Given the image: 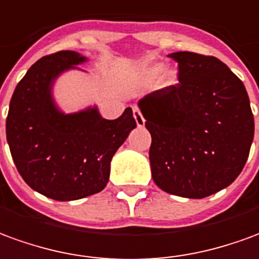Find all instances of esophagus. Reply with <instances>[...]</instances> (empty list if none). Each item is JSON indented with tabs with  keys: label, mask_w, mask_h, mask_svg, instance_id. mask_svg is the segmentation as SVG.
<instances>
[{
	"label": "esophagus",
	"mask_w": 259,
	"mask_h": 259,
	"mask_svg": "<svg viewBox=\"0 0 259 259\" xmlns=\"http://www.w3.org/2000/svg\"><path fill=\"white\" fill-rule=\"evenodd\" d=\"M133 113H134V118H135V122H137V125L141 128V126L145 125V118L142 113H141V110L137 107V106H134L133 107Z\"/></svg>",
	"instance_id": "obj_1"
}]
</instances>
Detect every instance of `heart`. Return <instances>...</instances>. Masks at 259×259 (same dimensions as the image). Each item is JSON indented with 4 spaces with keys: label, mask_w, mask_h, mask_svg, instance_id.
Returning a JSON list of instances; mask_svg holds the SVG:
<instances>
[{
    "label": "heart",
    "mask_w": 259,
    "mask_h": 259,
    "mask_svg": "<svg viewBox=\"0 0 259 259\" xmlns=\"http://www.w3.org/2000/svg\"><path fill=\"white\" fill-rule=\"evenodd\" d=\"M160 71H162V65H159V64L152 65V67H146L141 72V79H142L144 83H149V82L155 79L157 75L160 74ZM174 82H176V72H174L173 69H166L162 74L160 83L163 86H170L173 85Z\"/></svg>",
    "instance_id": "heart-1"
}]
</instances>
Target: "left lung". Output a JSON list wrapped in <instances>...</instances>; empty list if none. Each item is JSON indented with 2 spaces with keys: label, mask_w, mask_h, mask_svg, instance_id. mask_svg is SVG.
I'll list each match as a JSON object with an SVG mask.
<instances>
[{
  "label": "left lung",
  "mask_w": 259,
  "mask_h": 259,
  "mask_svg": "<svg viewBox=\"0 0 259 259\" xmlns=\"http://www.w3.org/2000/svg\"><path fill=\"white\" fill-rule=\"evenodd\" d=\"M179 82L138 102L152 137L155 184L183 198H205L232 184L248 159L254 115L245 86L216 57L168 54Z\"/></svg>",
  "instance_id": "left-lung-1"
}]
</instances>
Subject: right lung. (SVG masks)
I'll return each instance as SVG.
<instances>
[{
	"label": "right lung",
	"mask_w": 259,
	"mask_h": 259,
	"mask_svg": "<svg viewBox=\"0 0 259 259\" xmlns=\"http://www.w3.org/2000/svg\"><path fill=\"white\" fill-rule=\"evenodd\" d=\"M86 61L88 57L69 50L40 58L9 103L7 141L16 168L30 188L56 201L102 191L113 156L137 126L131 107L118 118L106 120L96 106L69 114L57 106L56 79Z\"/></svg>",
	"instance_id": "add662e5"
}]
</instances>
